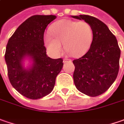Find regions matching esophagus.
I'll use <instances>...</instances> for the list:
<instances>
[{"instance_id": "34e87169", "label": "esophagus", "mask_w": 124, "mask_h": 124, "mask_svg": "<svg viewBox=\"0 0 124 124\" xmlns=\"http://www.w3.org/2000/svg\"><path fill=\"white\" fill-rule=\"evenodd\" d=\"M72 62V60H70V59H68V58H67V57H65V58H64L63 59V62L64 63H66V62Z\"/></svg>"}]
</instances>
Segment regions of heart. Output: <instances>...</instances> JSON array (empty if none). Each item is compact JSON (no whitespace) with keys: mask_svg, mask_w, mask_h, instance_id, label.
<instances>
[{"mask_svg":"<svg viewBox=\"0 0 124 124\" xmlns=\"http://www.w3.org/2000/svg\"><path fill=\"white\" fill-rule=\"evenodd\" d=\"M93 29L85 21L62 19L51 28V34H46L44 44L48 51L55 57L60 56L63 46L72 56L80 57L89 51L93 41Z\"/></svg>","mask_w":124,"mask_h":124,"instance_id":"heart-1","label":"heart"}]
</instances>
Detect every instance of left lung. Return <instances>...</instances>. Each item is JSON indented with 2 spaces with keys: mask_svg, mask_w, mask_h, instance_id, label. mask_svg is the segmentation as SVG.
I'll use <instances>...</instances> for the list:
<instances>
[{
  "mask_svg": "<svg viewBox=\"0 0 124 124\" xmlns=\"http://www.w3.org/2000/svg\"><path fill=\"white\" fill-rule=\"evenodd\" d=\"M72 17L89 23L94 34L87 53L73 61L74 84L80 92L97 96L106 92L116 80L121 51L115 36L99 19L89 15Z\"/></svg>",
  "mask_w": 124,
  "mask_h": 124,
  "instance_id": "8db88e82",
  "label": "left lung"
}]
</instances>
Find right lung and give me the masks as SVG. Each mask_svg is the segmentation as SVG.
<instances>
[{"label":"right lung","instance_id":"1","mask_svg":"<svg viewBox=\"0 0 124 124\" xmlns=\"http://www.w3.org/2000/svg\"><path fill=\"white\" fill-rule=\"evenodd\" d=\"M55 19L54 15L30 16L18 27L6 46L5 60L10 83L30 99H39L50 94L63 67L62 58L52 59L46 55L44 42L46 27ZM27 56L33 62L28 69L23 65Z\"/></svg>","mask_w":124,"mask_h":124}]
</instances>
